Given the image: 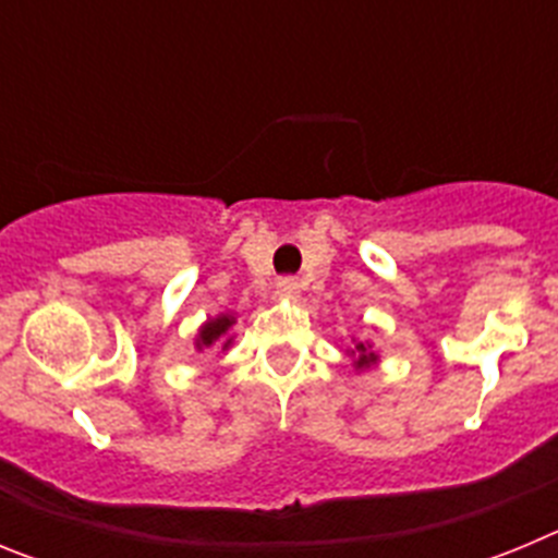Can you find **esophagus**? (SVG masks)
I'll return each instance as SVG.
<instances>
[{"label":"esophagus","mask_w":558,"mask_h":558,"mask_svg":"<svg viewBox=\"0 0 558 558\" xmlns=\"http://www.w3.org/2000/svg\"><path fill=\"white\" fill-rule=\"evenodd\" d=\"M299 293H302V284H299V279H293V276H284V279H279V284H276V295H279V299H299Z\"/></svg>","instance_id":"34e87169"}]
</instances>
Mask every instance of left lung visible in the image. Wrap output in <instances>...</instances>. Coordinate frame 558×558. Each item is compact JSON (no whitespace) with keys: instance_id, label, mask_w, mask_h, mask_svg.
Instances as JSON below:
<instances>
[{"instance_id":"obj_1","label":"left lung","mask_w":558,"mask_h":558,"mask_svg":"<svg viewBox=\"0 0 558 558\" xmlns=\"http://www.w3.org/2000/svg\"><path fill=\"white\" fill-rule=\"evenodd\" d=\"M349 354L354 357V368H360V372L368 366H374V363L379 360L377 352H372V347H368V343H354V349H349Z\"/></svg>"}]
</instances>
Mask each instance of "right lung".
Segmentation results:
<instances>
[{
  "label": "right lung",
  "mask_w": 558,
  "mask_h": 558,
  "mask_svg": "<svg viewBox=\"0 0 558 558\" xmlns=\"http://www.w3.org/2000/svg\"><path fill=\"white\" fill-rule=\"evenodd\" d=\"M234 322H236V318L231 313L218 315V318H209V322H206L204 327L198 329V338H195V349H198V352H204V349H209V347H220L226 352V349L231 347L229 329L234 327Z\"/></svg>",
  "instance_id": "1"
}]
</instances>
